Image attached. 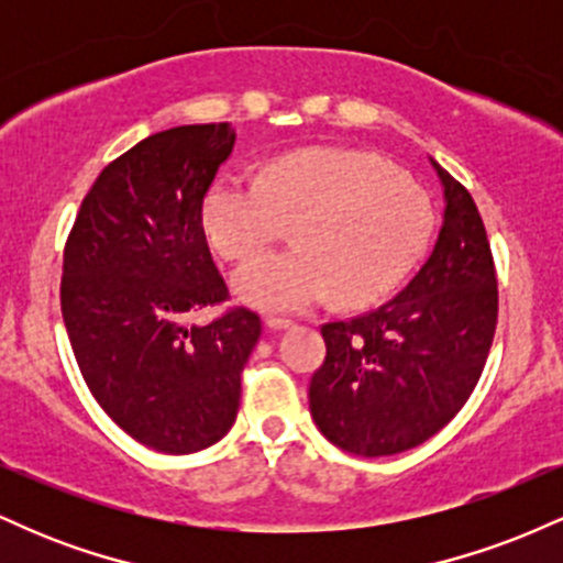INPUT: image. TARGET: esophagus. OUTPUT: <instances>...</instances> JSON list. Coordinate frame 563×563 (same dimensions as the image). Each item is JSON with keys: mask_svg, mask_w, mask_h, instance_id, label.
I'll return each instance as SVG.
<instances>
[{"mask_svg": "<svg viewBox=\"0 0 563 563\" xmlns=\"http://www.w3.org/2000/svg\"><path fill=\"white\" fill-rule=\"evenodd\" d=\"M264 325H267L269 331H283V328L294 325V320H290V318H280V314H269V318L264 320Z\"/></svg>", "mask_w": 563, "mask_h": 563, "instance_id": "esophagus-1", "label": "esophagus"}]
</instances>
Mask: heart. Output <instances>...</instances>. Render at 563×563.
Masks as SVG:
<instances>
[{
  "label": "heart",
  "mask_w": 563,
  "mask_h": 563,
  "mask_svg": "<svg viewBox=\"0 0 563 563\" xmlns=\"http://www.w3.org/2000/svg\"><path fill=\"white\" fill-rule=\"evenodd\" d=\"M296 224V249L262 254L232 277L267 312H296L335 294L371 303L402 283L423 254L434 211L421 185L376 156L303 147L262 177L222 174L203 198V230L224 260H245Z\"/></svg>",
  "instance_id": "b5f03b06"
}]
</instances>
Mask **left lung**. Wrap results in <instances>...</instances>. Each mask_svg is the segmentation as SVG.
<instances>
[{"label": "left lung", "instance_id": "obj_1", "mask_svg": "<svg viewBox=\"0 0 563 563\" xmlns=\"http://www.w3.org/2000/svg\"><path fill=\"white\" fill-rule=\"evenodd\" d=\"M444 219L429 260L391 301L325 322L309 412L335 448L397 455L434 437L479 384L497 325V277L471 192L431 161Z\"/></svg>", "mask_w": 563, "mask_h": 563}]
</instances>
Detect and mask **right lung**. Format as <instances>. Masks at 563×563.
Masks as SVG:
<instances>
[{
  "label": "right lung",
  "instance_id": "add662e5",
  "mask_svg": "<svg viewBox=\"0 0 563 563\" xmlns=\"http://www.w3.org/2000/svg\"><path fill=\"white\" fill-rule=\"evenodd\" d=\"M235 129L190 124L119 156L81 200L63 251L60 309L97 405L145 448L187 455L232 429L260 314L232 307L203 232V198Z\"/></svg>",
  "mask_w": 563,
  "mask_h": 563
}]
</instances>
